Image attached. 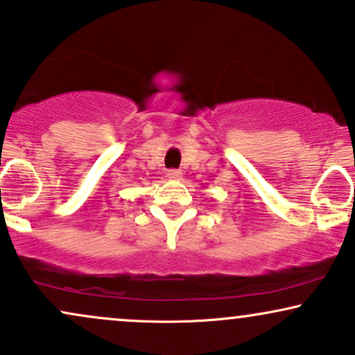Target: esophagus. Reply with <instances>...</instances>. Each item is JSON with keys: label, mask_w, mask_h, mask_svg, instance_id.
Masks as SVG:
<instances>
[{"label": "esophagus", "mask_w": 355, "mask_h": 355, "mask_svg": "<svg viewBox=\"0 0 355 355\" xmlns=\"http://www.w3.org/2000/svg\"><path fill=\"white\" fill-rule=\"evenodd\" d=\"M166 177L170 178V180H182L183 173L180 170H168V173H166Z\"/></svg>", "instance_id": "esophagus-1"}]
</instances>
